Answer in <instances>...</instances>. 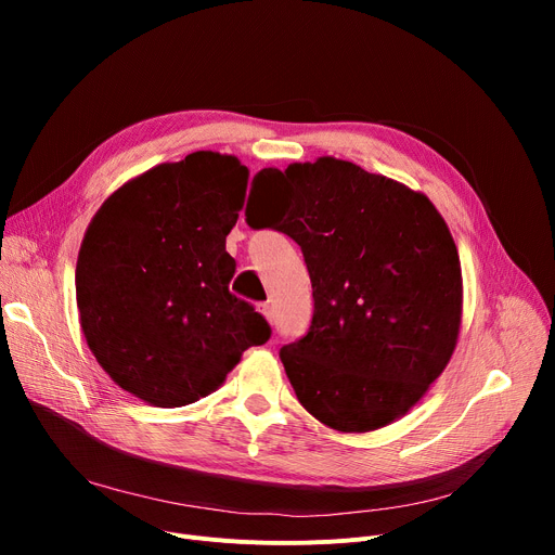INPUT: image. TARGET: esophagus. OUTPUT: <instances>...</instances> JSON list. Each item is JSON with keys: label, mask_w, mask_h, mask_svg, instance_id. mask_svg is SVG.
Here are the masks:
<instances>
[{"label": "esophagus", "mask_w": 555, "mask_h": 555, "mask_svg": "<svg viewBox=\"0 0 555 555\" xmlns=\"http://www.w3.org/2000/svg\"><path fill=\"white\" fill-rule=\"evenodd\" d=\"M258 310H260V314L268 319V324H274V308L270 306V304H260L258 306Z\"/></svg>", "instance_id": "obj_1"}]
</instances>
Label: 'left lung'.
<instances>
[{
    "mask_svg": "<svg viewBox=\"0 0 555 555\" xmlns=\"http://www.w3.org/2000/svg\"><path fill=\"white\" fill-rule=\"evenodd\" d=\"M254 182L289 186L276 220L247 207V222L287 233L312 283L310 331L281 348L299 402L341 434L391 425L459 339L463 276L443 216L425 193L335 157L262 168Z\"/></svg>",
    "mask_w": 555,
    "mask_h": 555,
    "instance_id": "1",
    "label": "left lung"
}]
</instances>
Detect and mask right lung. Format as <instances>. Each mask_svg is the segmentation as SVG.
Masks as SVG:
<instances>
[{"mask_svg": "<svg viewBox=\"0 0 555 555\" xmlns=\"http://www.w3.org/2000/svg\"><path fill=\"white\" fill-rule=\"evenodd\" d=\"M249 168L197 151L116 189L85 231L76 304L87 346L124 391L153 406L214 393L270 326L229 293Z\"/></svg>", "mask_w": 555, "mask_h": 555, "instance_id": "1", "label": "right lung"}]
</instances>
